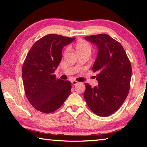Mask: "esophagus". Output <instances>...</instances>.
I'll return each mask as SVG.
<instances>
[{
    "mask_svg": "<svg viewBox=\"0 0 147 147\" xmlns=\"http://www.w3.org/2000/svg\"><path fill=\"white\" fill-rule=\"evenodd\" d=\"M71 83H72V84H73V86H75V85H76V84H78L79 82H78V81L73 80V81H72V82H71Z\"/></svg>",
    "mask_w": 147,
    "mask_h": 147,
    "instance_id": "esophagus-1",
    "label": "esophagus"
}]
</instances>
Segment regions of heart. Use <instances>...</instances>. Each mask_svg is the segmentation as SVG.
Segmentation results:
<instances>
[{"label": "heart", "mask_w": 147, "mask_h": 147, "mask_svg": "<svg viewBox=\"0 0 147 147\" xmlns=\"http://www.w3.org/2000/svg\"><path fill=\"white\" fill-rule=\"evenodd\" d=\"M76 49L78 54L85 52L91 53V45L85 41H79L77 42L76 43Z\"/></svg>", "instance_id": "heart-1"}]
</instances>
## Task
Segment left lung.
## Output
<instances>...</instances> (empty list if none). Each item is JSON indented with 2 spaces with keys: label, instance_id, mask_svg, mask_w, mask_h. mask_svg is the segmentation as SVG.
<instances>
[{
  "label": "left lung",
  "instance_id": "8db88e82",
  "mask_svg": "<svg viewBox=\"0 0 147 147\" xmlns=\"http://www.w3.org/2000/svg\"><path fill=\"white\" fill-rule=\"evenodd\" d=\"M95 44L98 53L92 70L96 73L98 85L91 88L85 83L84 96L89 109L96 115L108 117L118 110L128 96L131 66L119 42L108 34L85 37Z\"/></svg>",
  "mask_w": 147,
  "mask_h": 147
}]
</instances>
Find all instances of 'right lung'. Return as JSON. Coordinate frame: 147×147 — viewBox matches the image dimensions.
Wrapping results in <instances>:
<instances>
[{"mask_svg": "<svg viewBox=\"0 0 147 147\" xmlns=\"http://www.w3.org/2000/svg\"><path fill=\"white\" fill-rule=\"evenodd\" d=\"M74 39L48 34L37 41L27 54L22 69L24 93L37 110L53 112L70 94L71 82L56 78L54 73L61 61L63 47Z\"/></svg>", "mask_w": 147, "mask_h": 147, "instance_id": "1", "label": "right lung"}]
</instances>
